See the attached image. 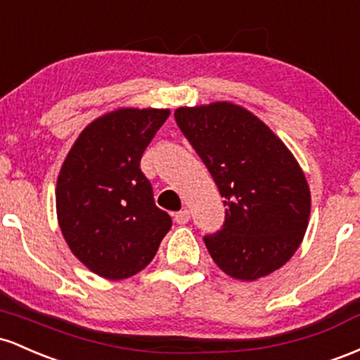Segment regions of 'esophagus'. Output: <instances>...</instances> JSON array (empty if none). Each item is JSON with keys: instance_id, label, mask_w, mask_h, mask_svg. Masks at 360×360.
Masks as SVG:
<instances>
[{"instance_id": "esophagus-1", "label": "esophagus", "mask_w": 360, "mask_h": 360, "mask_svg": "<svg viewBox=\"0 0 360 360\" xmlns=\"http://www.w3.org/2000/svg\"><path fill=\"white\" fill-rule=\"evenodd\" d=\"M188 219H191V211L188 209H184V211L175 214V221L179 224H187Z\"/></svg>"}]
</instances>
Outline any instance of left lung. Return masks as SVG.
Instances as JSON below:
<instances>
[{
	"mask_svg": "<svg viewBox=\"0 0 360 360\" xmlns=\"http://www.w3.org/2000/svg\"><path fill=\"white\" fill-rule=\"evenodd\" d=\"M175 120L224 197L223 229L204 238L217 267L252 282L288 264L311 212L308 180L290 149L233 102L179 107Z\"/></svg>",
	"mask_w": 360,
	"mask_h": 360,
	"instance_id": "left-lung-1",
	"label": "left lung"
}]
</instances>
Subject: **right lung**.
Returning <instances> with one entry per match:
<instances>
[{"label": "right lung", "instance_id": "1", "mask_svg": "<svg viewBox=\"0 0 360 360\" xmlns=\"http://www.w3.org/2000/svg\"><path fill=\"white\" fill-rule=\"evenodd\" d=\"M168 108L124 107L83 129L60 167L56 211L64 240L86 269L108 281L141 272L172 217L156 207L139 163Z\"/></svg>", "mask_w": 360, "mask_h": 360}]
</instances>
